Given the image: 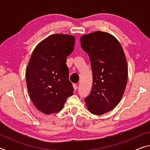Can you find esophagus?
I'll return each instance as SVG.
<instances>
[{
	"instance_id": "34e87169",
	"label": "esophagus",
	"mask_w": 150,
	"mask_h": 150,
	"mask_svg": "<svg viewBox=\"0 0 150 150\" xmlns=\"http://www.w3.org/2000/svg\"><path fill=\"white\" fill-rule=\"evenodd\" d=\"M73 88H74V90L75 91H77V88H78V87H77V85H76V84H73Z\"/></svg>"
}]
</instances>
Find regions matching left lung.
Listing matches in <instances>:
<instances>
[{
  "mask_svg": "<svg viewBox=\"0 0 150 150\" xmlns=\"http://www.w3.org/2000/svg\"><path fill=\"white\" fill-rule=\"evenodd\" d=\"M80 41L93 72L92 90L85 98L86 105L93 115H102L115 108L124 95L128 79L125 55L118 40L105 32L83 35Z\"/></svg>",
  "mask_w": 150,
  "mask_h": 150,
  "instance_id": "8db88e82",
  "label": "left lung"
}]
</instances>
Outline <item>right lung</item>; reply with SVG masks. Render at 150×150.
Wrapping results in <instances>:
<instances>
[{
    "mask_svg": "<svg viewBox=\"0 0 150 150\" xmlns=\"http://www.w3.org/2000/svg\"><path fill=\"white\" fill-rule=\"evenodd\" d=\"M75 42L73 35H51L38 44L30 57L26 74L28 91L34 106L45 115L62 110L73 95L66 60Z\"/></svg>",
    "mask_w": 150,
    "mask_h": 150,
    "instance_id": "right-lung-1",
    "label": "right lung"
}]
</instances>
